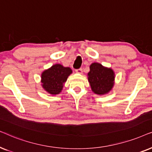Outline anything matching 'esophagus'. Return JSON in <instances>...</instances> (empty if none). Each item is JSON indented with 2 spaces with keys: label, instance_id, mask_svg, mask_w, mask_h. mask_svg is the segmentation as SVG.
<instances>
[{
  "label": "esophagus",
  "instance_id": "34e87169",
  "mask_svg": "<svg viewBox=\"0 0 152 152\" xmlns=\"http://www.w3.org/2000/svg\"><path fill=\"white\" fill-rule=\"evenodd\" d=\"M76 72L78 73V74H82L83 73V69L81 68L78 69H76Z\"/></svg>",
  "mask_w": 152,
  "mask_h": 152
}]
</instances>
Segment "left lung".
<instances>
[{"mask_svg": "<svg viewBox=\"0 0 152 152\" xmlns=\"http://www.w3.org/2000/svg\"><path fill=\"white\" fill-rule=\"evenodd\" d=\"M90 69L88 74V81L92 92L99 95L110 92L114 86L115 80V73L112 69L94 62L91 64Z\"/></svg>", "mask_w": 152, "mask_h": 152, "instance_id": "8db88e82", "label": "left lung"}]
</instances>
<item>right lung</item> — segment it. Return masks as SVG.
Returning a JSON list of instances; mask_svg holds the SVG:
<instances>
[{
    "instance_id": "add662e5",
    "label": "right lung",
    "mask_w": 152,
    "mask_h": 152,
    "mask_svg": "<svg viewBox=\"0 0 152 152\" xmlns=\"http://www.w3.org/2000/svg\"><path fill=\"white\" fill-rule=\"evenodd\" d=\"M72 73L69 67H64L60 64L53 65L42 72V86L44 90L52 95L60 93L68 76Z\"/></svg>"
}]
</instances>
